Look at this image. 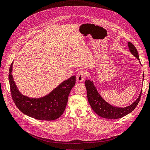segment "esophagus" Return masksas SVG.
Wrapping results in <instances>:
<instances>
[{"mask_svg": "<svg viewBox=\"0 0 150 150\" xmlns=\"http://www.w3.org/2000/svg\"><path fill=\"white\" fill-rule=\"evenodd\" d=\"M85 76H86L85 71L83 70H81V71H79L76 75V81L77 82H83V80H84V79H85Z\"/></svg>", "mask_w": 150, "mask_h": 150, "instance_id": "esophagus-1", "label": "esophagus"}]
</instances>
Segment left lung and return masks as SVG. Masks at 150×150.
Here are the masks:
<instances>
[{
	"mask_svg": "<svg viewBox=\"0 0 150 150\" xmlns=\"http://www.w3.org/2000/svg\"><path fill=\"white\" fill-rule=\"evenodd\" d=\"M127 44L130 53L139 59L140 63L141 64L139 53H138L135 47L130 42H128ZM143 77H144V74H143ZM85 86L87 90L88 103L92 107V109L98 116L106 119H117L126 116L131 112L135 108L138 103H139L142 92V90L139 97L132 104L124 108H119L112 106L110 103L106 102L101 97L92 81L86 80L85 81Z\"/></svg>",
	"mask_w": 150,
	"mask_h": 150,
	"instance_id": "1",
	"label": "left lung"
}]
</instances>
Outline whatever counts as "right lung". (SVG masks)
Listing matches in <instances>:
<instances>
[{"instance_id":"1","label":"right lung","mask_w":150,"mask_h":150,"mask_svg":"<svg viewBox=\"0 0 150 150\" xmlns=\"http://www.w3.org/2000/svg\"><path fill=\"white\" fill-rule=\"evenodd\" d=\"M13 62L9 69L8 79L11 97L23 113L38 120L53 121L60 117L67 106L68 96L76 83V76L62 82L49 94L40 98H30L18 89L12 76Z\"/></svg>"}]
</instances>
